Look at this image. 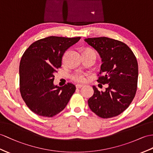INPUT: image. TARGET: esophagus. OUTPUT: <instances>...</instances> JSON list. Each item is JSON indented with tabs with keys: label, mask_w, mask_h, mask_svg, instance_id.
Masks as SVG:
<instances>
[{
	"label": "esophagus",
	"mask_w": 153,
	"mask_h": 153,
	"mask_svg": "<svg viewBox=\"0 0 153 153\" xmlns=\"http://www.w3.org/2000/svg\"><path fill=\"white\" fill-rule=\"evenodd\" d=\"M82 87H83V85H81V84H76V88L77 89H80V88H82Z\"/></svg>",
	"instance_id": "esophagus-1"
}]
</instances>
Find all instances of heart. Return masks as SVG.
<instances>
[{"label": "heart", "mask_w": 153, "mask_h": 153, "mask_svg": "<svg viewBox=\"0 0 153 153\" xmlns=\"http://www.w3.org/2000/svg\"><path fill=\"white\" fill-rule=\"evenodd\" d=\"M88 51H91V52H95L92 50H87ZM88 74L85 73L82 71H76L74 73H73L71 76V79L74 81L77 82H84L86 80V76Z\"/></svg>", "instance_id": "obj_1"}]
</instances>
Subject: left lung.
I'll return each instance as SVG.
<instances>
[{"label":"left lung","mask_w":153,"mask_h":153,"mask_svg":"<svg viewBox=\"0 0 153 153\" xmlns=\"http://www.w3.org/2000/svg\"><path fill=\"white\" fill-rule=\"evenodd\" d=\"M84 41L97 51L102 59L99 74L103 75L97 82L108 84L105 91H99L93 86L94 95L88 100L89 108L101 118L117 116L127 108L136 95L138 77L136 58L120 41L106 37Z\"/></svg>","instance_id":"1"}]
</instances>
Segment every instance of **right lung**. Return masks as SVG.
<instances>
[{"label":"right lung","instance_id":"obj_1","mask_svg":"<svg viewBox=\"0 0 153 153\" xmlns=\"http://www.w3.org/2000/svg\"><path fill=\"white\" fill-rule=\"evenodd\" d=\"M80 39L49 36L33 42L25 51L19 65V89L33 113L52 117L68 105L76 87L71 83L54 85V73L61 68L65 51Z\"/></svg>","mask_w":153,"mask_h":153}]
</instances>
